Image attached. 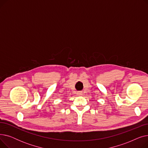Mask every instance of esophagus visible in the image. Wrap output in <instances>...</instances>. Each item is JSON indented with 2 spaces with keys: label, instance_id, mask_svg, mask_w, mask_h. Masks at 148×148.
I'll use <instances>...</instances> for the list:
<instances>
[{
  "label": "esophagus",
  "instance_id": "esophagus-1",
  "mask_svg": "<svg viewBox=\"0 0 148 148\" xmlns=\"http://www.w3.org/2000/svg\"><path fill=\"white\" fill-rule=\"evenodd\" d=\"M77 95H78L79 96H81V95H82V92H81V91L78 92H77Z\"/></svg>",
  "mask_w": 148,
  "mask_h": 148
}]
</instances>
